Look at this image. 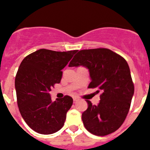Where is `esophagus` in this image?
Returning a JSON list of instances; mask_svg holds the SVG:
<instances>
[{"label":"esophagus","mask_w":150,"mask_h":150,"mask_svg":"<svg viewBox=\"0 0 150 150\" xmlns=\"http://www.w3.org/2000/svg\"><path fill=\"white\" fill-rule=\"evenodd\" d=\"M74 102H76V101H77L78 100H79V98H76V97H74Z\"/></svg>","instance_id":"obj_1"}]
</instances>
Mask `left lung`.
I'll use <instances>...</instances> for the list:
<instances>
[{
    "label": "left lung",
    "mask_w": 150,
    "mask_h": 150,
    "mask_svg": "<svg viewBox=\"0 0 150 150\" xmlns=\"http://www.w3.org/2000/svg\"><path fill=\"white\" fill-rule=\"evenodd\" d=\"M69 67L88 69V88L100 91V102L93 105L86 100L88 108L82 114L85 128L97 136H105L120 128L129 111L134 87L125 59L105 48L78 52Z\"/></svg>",
    "instance_id": "obj_1"
}]
</instances>
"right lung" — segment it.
I'll return each instance as SVG.
<instances>
[{"instance_id": "add662e5", "label": "right lung", "mask_w": 150, "mask_h": 150, "mask_svg": "<svg viewBox=\"0 0 150 150\" xmlns=\"http://www.w3.org/2000/svg\"><path fill=\"white\" fill-rule=\"evenodd\" d=\"M77 50H37L22 60L15 79L17 104L23 120L34 132L51 134L63 127L73 98L52 101L50 91L62 77V70Z\"/></svg>"}]
</instances>
